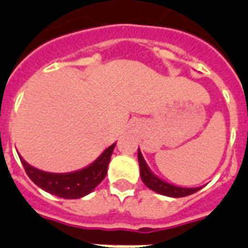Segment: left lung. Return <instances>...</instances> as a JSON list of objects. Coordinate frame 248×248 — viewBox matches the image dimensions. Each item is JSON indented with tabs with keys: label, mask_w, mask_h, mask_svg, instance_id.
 <instances>
[{
	"label": "left lung",
	"mask_w": 248,
	"mask_h": 248,
	"mask_svg": "<svg viewBox=\"0 0 248 248\" xmlns=\"http://www.w3.org/2000/svg\"><path fill=\"white\" fill-rule=\"evenodd\" d=\"M138 160H139L141 180H143V183L148 186L149 189L157 192V194L169 196V198H184V196H189V195L195 194L196 191L202 189V186H199V187H181V186L172 185V184H169L164 181L163 179H160L159 176H156L150 170L146 161L144 160L140 149H138Z\"/></svg>",
	"instance_id": "8db88e82"
}]
</instances>
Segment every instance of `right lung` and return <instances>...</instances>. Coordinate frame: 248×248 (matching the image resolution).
<instances>
[{
  "label": "right lung",
  "instance_id": "add662e5",
  "mask_svg": "<svg viewBox=\"0 0 248 248\" xmlns=\"http://www.w3.org/2000/svg\"><path fill=\"white\" fill-rule=\"evenodd\" d=\"M114 146L115 143L111 144L108 149H105L91 165L79 169L77 171L63 172V174L39 170L30 165L21 155L18 156L30 179L38 187L49 194L56 195L58 198L72 200L91 194L102 183L108 171V165Z\"/></svg>",
  "mask_w": 248,
  "mask_h": 248
}]
</instances>
